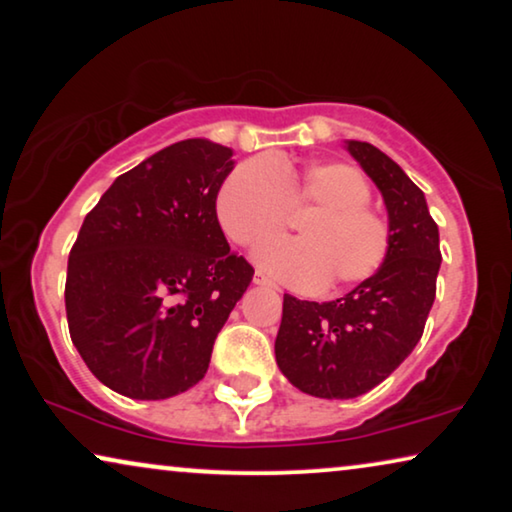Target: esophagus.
Here are the masks:
<instances>
[{"instance_id": "1", "label": "esophagus", "mask_w": 512, "mask_h": 512, "mask_svg": "<svg viewBox=\"0 0 512 512\" xmlns=\"http://www.w3.org/2000/svg\"><path fill=\"white\" fill-rule=\"evenodd\" d=\"M254 284H258V286H270V289H277V284L272 282L270 277H265L261 270H256V275H254Z\"/></svg>"}]
</instances>
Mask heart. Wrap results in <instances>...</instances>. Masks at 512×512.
<instances>
[{"mask_svg":"<svg viewBox=\"0 0 512 512\" xmlns=\"http://www.w3.org/2000/svg\"><path fill=\"white\" fill-rule=\"evenodd\" d=\"M368 200L370 184L354 165L247 160L216 193V216L230 240L258 247L282 233L286 209H310L298 221V240L265 244L254 258L298 289H342L373 277L389 254V223Z\"/></svg>","mask_w":512,"mask_h":512,"instance_id":"1","label":"heart"}]
</instances>
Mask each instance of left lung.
<instances>
[{"label": "left lung", "instance_id": "left-lung-1", "mask_svg": "<svg viewBox=\"0 0 512 512\" xmlns=\"http://www.w3.org/2000/svg\"><path fill=\"white\" fill-rule=\"evenodd\" d=\"M387 207L389 254L373 277L328 303L284 293L275 359L286 380L317 398H356L394 373L422 338L436 298L440 237L426 198L387 153L347 139Z\"/></svg>", "mask_w": 512, "mask_h": 512}]
</instances>
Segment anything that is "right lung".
Segmentation results:
<instances>
[{"label":"right lung","instance_id":"1","mask_svg":"<svg viewBox=\"0 0 512 512\" xmlns=\"http://www.w3.org/2000/svg\"><path fill=\"white\" fill-rule=\"evenodd\" d=\"M233 167L228 146L184 139L121 174L83 221L67 263L69 335L116 394L163 401L205 377L254 277L216 216Z\"/></svg>","mask_w":512,"mask_h":512}]
</instances>
